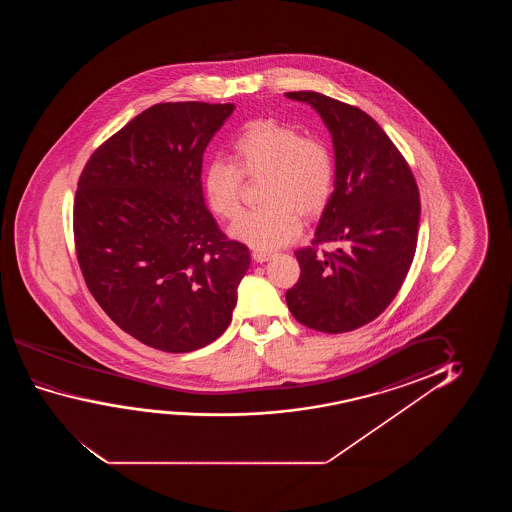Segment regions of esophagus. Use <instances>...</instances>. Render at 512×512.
I'll list each match as a JSON object with an SVG mask.
<instances>
[{
	"mask_svg": "<svg viewBox=\"0 0 512 512\" xmlns=\"http://www.w3.org/2000/svg\"><path fill=\"white\" fill-rule=\"evenodd\" d=\"M274 255L271 252H260V250H255L252 252V259L257 262V264H264L267 260L273 259Z\"/></svg>",
	"mask_w": 512,
	"mask_h": 512,
	"instance_id": "1",
	"label": "esophagus"
}]
</instances>
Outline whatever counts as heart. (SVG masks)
<instances>
[{
  "label": "heart",
  "mask_w": 512,
  "mask_h": 512,
  "mask_svg": "<svg viewBox=\"0 0 512 512\" xmlns=\"http://www.w3.org/2000/svg\"><path fill=\"white\" fill-rule=\"evenodd\" d=\"M234 162L215 159L203 175L210 210L222 218L238 215L243 174L262 178V206L241 213L229 236L255 250H274L297 238L301 217L313 218L329 203L334 161L322 141L304 138L297 129L274 119L248 122L232 143Z\"/></svg>",
  "instance_id": "1"
}]
</instances>
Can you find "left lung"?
<instances>
[{"label": "left lung", "mask_w": 512, "mask_h": 512, "mask_svg": "<svg viewBox=\"0 0 512 512\" xmlns=\"http://www.w3.org/2000/svg\"><path fill=\"white\" fill-rule=\"evenodd\" d=\"M311 106L334 147V192L308 248L295 252L301 276L287 290L297 322L327 334L358 329L393 301L418 241L420 192L413 173L376 120L320 92H285ZM334 242L337 252L315 246Z\"/></svg>", "instance_id": "1"}]
</instances>
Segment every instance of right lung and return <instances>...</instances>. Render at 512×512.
Returning a JSON list of instances; mask_svg holds the SVG:
<instances>
[{"label": "right lung", "mask_w": 512, "mask_h": 512, "mask_svg": "<svg viewBox=\"0 0 512 512\" xmlns=\"http://www.w3.org/2000/svg\"><path fill=\"white\" fill-rule=\"evenodd\" d=\"M236 106L161 103L92 154L73 231L85 283L106 315L155 350L187 353L224 334L250 252L204 203L211 138Z\"/></svg>", "instance_id": "1"}]
</instances>
